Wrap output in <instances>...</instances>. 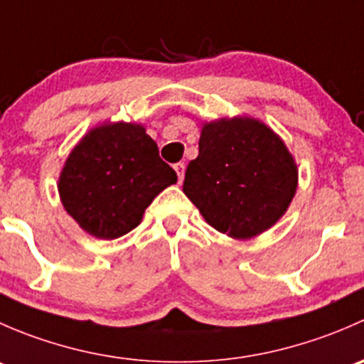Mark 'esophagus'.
Returning a JSON list of instances; mask_svg holds the SVG:
<instances>
[{
	"label": "esophagus",
	"instance_id": "1",
	"mask_svg": "<svg viewBox=\"0 0 364 364\" xmlns=\"http://www.w3.org/2000/svg\"><path fill=\"white\" fill-rule=\"evenodd\" d=\"M174 171H176V174H178L179 183H181L183 178H185V164H176Z\"/></svg>",
	"mask_w": 364,
	"mask_h": 364
}]
</instances>
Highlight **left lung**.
<instances>
[{
  "label": "left lung",
  "mask_w": 364,
  "mask_h": 364,
  "mask_svg": "<svg viewBox=\"0 0 364 364\" xmlns=\"http://www.w3.org/2000/svg\"><path fill=\"white\" fill-rule=\"evenodd\" d=\"M296 190L294 156L266 123L250 116L203 123L183 192L213 229L232 240L259 236L285 215Z\"/></svg>",
  "instance_id": "8db88e82"
}]
</instances>
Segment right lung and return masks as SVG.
I'll return each instance as SVG.
<instances>
[{"label": "right lung", "mask_w": 364, "mask_h": 364, "mask_svg": "<svg viewBox=\"0 0 364 364\" xmlns=\"http://www.w3.org/2000/svg\"><path fill=\"white\" fill-rule=\"evenodd\" d=\"M178 181L139 123H102L70 151L58 192L65 211L98 240H116L142 222L146 208Z\"/></svg>", "instance_id": "1"}]
</instances>
